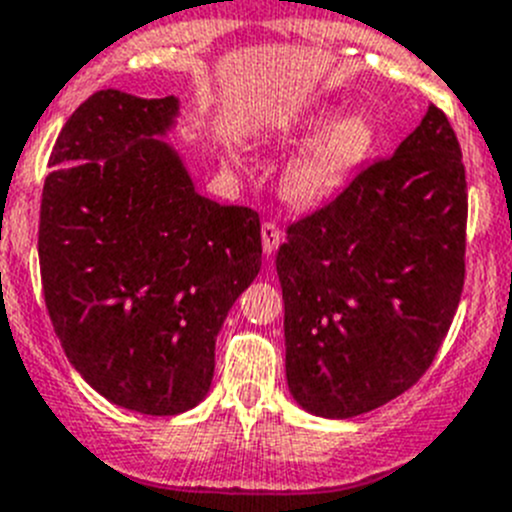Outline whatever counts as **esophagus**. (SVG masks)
Here are the masks:
<instances>
[{"instance_id": "1", "label": "esophagus", "mask_w": 512, "mask_h": 512, "mask_svg": "<svg viewBox=\"0 0 512 512\" xmlns=\"http://www.w3.org/2000/svg\"><path fill=\"white\" fill-rule=\"evenodd\" d=\"M280 242H283V234H280V229L275 227L272 222L262 224V252H265V257L275 255L280 247Z\"/></svg>"}]
</instances>
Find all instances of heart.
I'll list each match as a JSON object with an SVG mask.
<instances>
[{"instance_id":"1","label":"heart","mask_w":512,"mask_h":512,"mask_svg":"<svg viewBox=\"0 0 512 512\" xmlns=\"http://www.w3.org/2000/svg\"><path fill=\"white\" fill-rule=\"evenodd\" d=\"M336 105H315L288 128L303 146L280 171V199L293 209H318L336 199L364 169L379 146V131L364 113H346Z\"/></svg>"}]
</instances>
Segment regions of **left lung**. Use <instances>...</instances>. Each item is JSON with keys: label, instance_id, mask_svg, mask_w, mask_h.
Listing matches in <instances>:
<instances>
[{"label": "left lung", "instance_id": "obj_1", "mask_svg": "<svg viewBox=\"0 0 512 512\" xmlns=\"http://www.w3.org/2000/svg\"><path fill=\"white\" fill-rule=\"evenodd\" d=\"M465 224L460 143L437 105L391 159L290 224L275 267L298 407L351 419L417 384L460 305Z\"/></svg>", "mask_w": 512, "mask_h": 512}]
</instances>
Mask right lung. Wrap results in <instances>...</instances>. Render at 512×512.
I'll use <instances>...</instances> for the list:
<instances>
[{"label":"right lung","instance_id":"right-lung-1","mask_svg":"<svg viewBox=\"0 0 512 512\" xmlns=\"http://www.w3.org/2000/svg\"><path fill=\"white\" fill-rule=\"evenodd\" d=\"M179 98L108 88L68 118L40 207L50 321L116 407L174 417L214 376V343L262 265L260 217L202 197L166 136Z\"/></svg>","mask_w":512,"mask_h":512}]
</instances>
